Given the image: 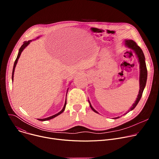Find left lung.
Returning <instances> with one entry per match:
<instances>
[{
	"label": "left lung",
	"mask_w": 159,
	"mask_h": 159,
	"mask_svg": "<svg viewBox=\"0 0 159 159\" xmlns=\"http://www.w3.org/2000/svg\"><path fill=\"white\" fill-rule=\"evenodd\" d=\"M125 44L126 47H128V48L132 50L136 56L138 58L139 60V62L140 64V77H139V84H140V89H139V94L137 96V99H136V101H134V102L132 106L130 107V109H129V111H128L127 112H128L130 111H132L133 109H134V107L137 106V105L138 104L139 102L140 101L143 92V90L145 87L146 85V83H147V66H146V63H145V58L144 56V54L143 53L142 50L138 46L134 41L131 40V39H125ZM89 104H90V107L93 109V111H94L96 113L99 112L96 111L93 107L92 106L91 104H90L89 100H88ZM127 112L125 113V115L127 114ZM120 116L118 117H116L114 118L113 119H118L119 118Z\"/></svg>",
	"instance_id": "8db88e82"
}]
</instances>
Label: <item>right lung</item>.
I'll return each instance as SVG.
<instances>
[{
	"label": "right lung",
	"mask_w": 159,
	"mask_h": 159,
	"mask_svg": "<svg viewBox=\"0 0 159 159\" xmlns=\"http://www.w3.org/2000/svg\"><path fill=\"white\" fill-rule=\"evenodd\" d=\"M39 38V37H38L37 38ZM31 41H32V40H29V41H25V42H24V43H23V44H22V46H21V47L19 48V52H18L17 57V58H16V61H15V62H14V66H13L12 74V82H13V80H14V74L15 68H16V65H17V61H18V60H19V57H20V55L21 53L22 52V51H23V50H25V48L26 47H27L28 46V45L30 44V43ZM68 90H69V88H68V89H67V91H66V99H65V104H64V106H63V109H61L59 112H58L57 114H55V115H53V116H50V117H48V118H43V119H38L39 121H44L50 120L53 119V118H55L56 116H57L60 115L61 114V113H62V112L64 111V110H65V109L66 104V94H67V93H68Z\"/></svg>",
	"instance_id": "1"
}]
</instances>
